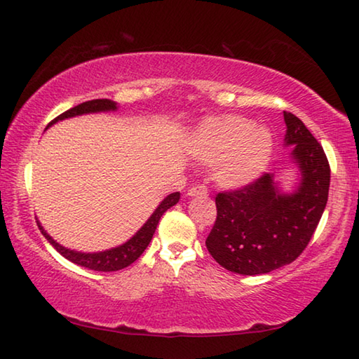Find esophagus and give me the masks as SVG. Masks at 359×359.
<instances>
[{
  "label": "esophagus",
  "mask_w": 359,
  "mask_h": 359,
  "mask_svg": "<svg viewBox=\"0 0 359 359\" xmlns=\"http://www.w3.org/2000/svg\"><path fill=\"white\" fill-rule=\"evenodd\" d=\"M187 196L189 197H206L208 196V189L202 184H196L192 186L189 191H187Z\"/></svg>",
  "instance_id": "1"
}]
</instances>
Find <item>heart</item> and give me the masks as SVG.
Instances as JSON below:
<instances>
[{"instance_id": "obj_1", "label": "heart", "mask_w": 359, "mask_h": 359, "mask_svg": "<svg viewBox=\"0 0 359 359\" xmlns=\"http://www.w3.org/2000/svg\"><path fill=\"white\" fill-rule=\"evenodd\" d=\"M191 154L229 189H240L259 180L274 154L271 130L238 115L210 116L191 137Z\"/></svg>"}]
</instances>
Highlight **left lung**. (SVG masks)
I'll use <instances>...</instances> for the list:
<instances>
[{
    "mask_svg": "<svg viewBox=\"0 0 359 359\" xmlns=\"http://www.w3.org/2000/svg\"><path fill=\"white\" fill-rule=\"evenodd\" d=\"M285 144L299 168L297 189L285 194L273 173L216 196L217 217L206 248L231 273L266 274L297 260L309 244L328 202L331 170L326 154L304 123L284 111Z\"/></svg>",
    "mask_w": 359,
    "mask_h": 359,
    "instance_id": "1",
    "label": "left lung"
}]
</instances>
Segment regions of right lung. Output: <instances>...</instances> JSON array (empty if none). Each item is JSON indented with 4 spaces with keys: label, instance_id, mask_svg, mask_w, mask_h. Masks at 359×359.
I'll return each instance as SVG.
<instances>
[{
    "label": "right lung",
    "instance_id": "obj_1",
    "mask_svg": "<svg viewBox=\"0 0 359 359\" xmlns=\"http://www.w3.org/2000/svg\"><path fill=\"white\" fill-rule=\"evenodd\" d=\"M116 109H118L116 102H113V100H110V99H93V100H88V102L75 105L65 113H61V115L56 116L52 123H48L47 128H50V126L55 124L56 121H61V119H66V118L85 115V113L113 111ZM178 200H180V192L170 194L168 197L162 200L161 205L157 206L156 211L151 215V217L147 222H144L143 227L138 230L129 241H126L124 244H121V246H118V248L102 250V252L86 254V252H77V250L66 249L65 246H61L60 243H56L53 238L42 229V225L39 222H37V225H39V230L42 231V235L46 236V240L52 244V246L69 262H72V263H75V265L83 266L88 269H94V271H105V273L107 271H118V269L129 266L130 263H134L138 257L144 252V249H147L148 244L151 243V238H153V235H154L156 227H157V224H159L162 215L168 208H172L173 205L178 203Z\"/></svg>",
    "mask_w": 359,
    "mask_h": 359
}]
</instances>
